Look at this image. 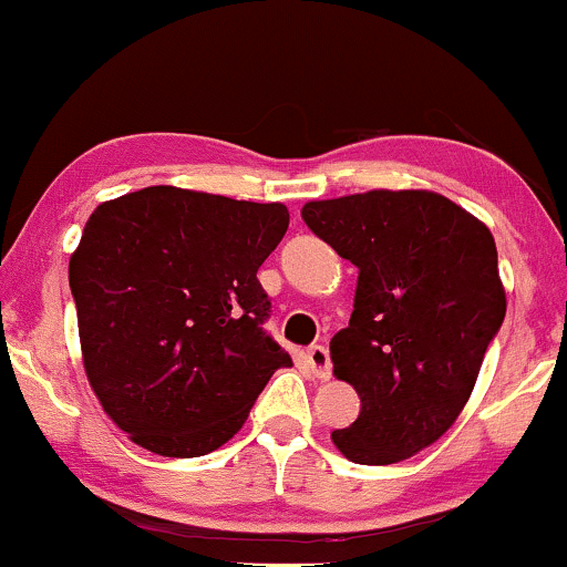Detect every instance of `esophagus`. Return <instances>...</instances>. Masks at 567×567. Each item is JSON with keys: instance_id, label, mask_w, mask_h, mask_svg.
Segmentation results:
<instances>
[{"instance_id": "34e87169", "label": "esophagus", "mask_w": 567, "mask_h": 567, "mask_svg": "<svg viewBox=\"0 0 567 567\" xmlns=\"http://www.w3.org/2000/svg\"><path fill=\"white\" fill-rule=\"evenodd\" d=\"M306 362H309L311 373L317 375V379L328 381L330 379V354L324 347H311L306 351Z\"/></svg>"}]
</instances>
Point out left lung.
Instances as JSON below:
<instances>
[{
  "label": "left lung",
  "mask_w": 567,
  "mask_h": 567,
  "mask_svg": "<svg viewBox=\"0 0 567 567\" xmlns=\"http://www.w3.org/2000/svg\"><path fill=\"white\" fill-rule=\"evenodd\" d=\"M301 216L360 269L354 311L330 341V360L362 408L330 440L354 464L405 461L455 424L504 322L496 239L426 188L315 199Z\"/></svg>",
  "instance_id": "obj_1"
}]
</instances>
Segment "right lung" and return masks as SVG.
Instances as JSON below:
<instances>
[{
  "label": "right lung",
  "mask_w": 567,
  "mask_h": 567,
  "mask_svg": "<svg viewBox=\"0 0 567 567\" xmlns=\"http://www.w3.org/2000/svg\"><path fill=\"white\" fill-rule=\"evenodd\" d=\"M282 202L146 186L103 202L69 261L82 365L135 445L197 458L243 429L292 360L264 333L258 269L282 243Z\"/></svg>",
  "instance_id": "1"
}]
</instances>
